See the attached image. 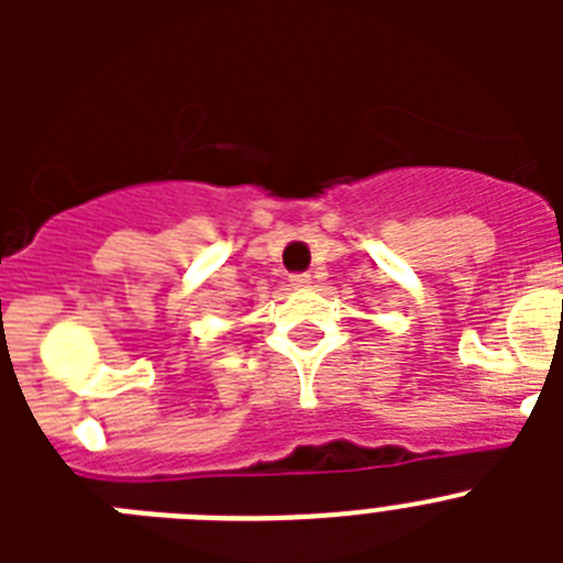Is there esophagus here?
Instances as JSON below:
<instances>
[{
  "label": "esophagus",
  "mask_w": 563,
  "mask_h": 563,
  "mask_svg": "<svg viewBox=\"0 0 563 563\" xmlns=\"http://www.w3.org/2000/svg\"><path fill=\"white\" fill-rule=\"evenodd\" d=\"M312 285V278L307 276V273H292L290 276V287H296V290H305V287Z\"/></svg>",
  "instance_id": "1"
}]
</instances>
